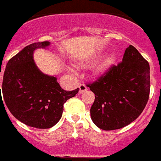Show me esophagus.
<instances>
[{"label":"esophagus","instance_id":"1","mask_svg":"<svg viewBox=\"0 0 161 161\" xmlns=\"http://www.w3.org/2000/svg\"><path fill=\"white\" fill-rule=\"evenodd\" d=\"M86 90H87V87H86L84 84H80V85L79 86V93H84Z\"/></svg>","mask_w":161,"mask_h":161}]
</instances>
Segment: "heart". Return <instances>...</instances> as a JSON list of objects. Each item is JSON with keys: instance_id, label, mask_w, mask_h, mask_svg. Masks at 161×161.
Returning <instances> with one entry per match:
<instances>
[{"instance_id": "1", "label": "heart", "mask_w": 161, "mask_h": 161, "mask_svg": "<svg viewBox=\"0 0 161 161\" xmlns=\"http://www.w3.org/2000/svg\"><path fill=\"white\" fill-rule=\"evenodd\" d=\"M115 58L114 55H111V56H108V58H106L103 61H102V63H101L96 69V74L97 75H103L105 72L108 70V68L111 67L112 65L114 64V62ZM82 65H84L82 63ZM70 70L73 73H75V71L73 69V68H70Z\"/></svg>"}]
</instances>
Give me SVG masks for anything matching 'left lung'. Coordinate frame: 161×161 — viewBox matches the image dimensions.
<instances>
[{
    "mask_svg": "<svg viewBox=\"0 0 161 161\" xmlns=\"http://www.w3.org/2000/svg\"><path fill=\"white\" fill-rule=\"evenodd\" d=\"M87 86L95 94L90 109L93 122L106 131L122 128L137 119L147 103L149 63L130 45L121 62Z\"/></svg>",
    "mask_w": 161,
    "mask_h": 161,
    "instance_id": "left-lung-1",
    "label": "left lung"
}]
</instances>
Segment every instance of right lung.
Returning a JSON list of instances; mask_svg holds the SVG:
<instances>
[{
	"mask_svg": "<svg viewBox=\"0 0 161 161\" xmlns=\"http://www.w3.org/2000/svg\"><path fill=\"white\" fill-rule=\"evenodd\" d=\"M49 45L42 42L25 47L8 60L2 81L1 104L5 102L20 122L40 129L54 126L61 118L65 102L79 92V88L62 89L55 76L44 75L36 67L34 51Z\"/></svg>",
	"mask_w": 161,
	"mask_h": 161,
	"instance_id": "right-lung-1",
	"label": "right lung"
}]
</instances>
